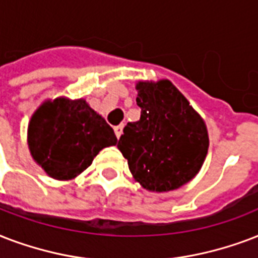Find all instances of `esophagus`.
<instances>
[{
    "label": "esophagus",
    "instance_id": "esophagus-1",
    "mask_svg": "<svg viewBox=\"0 0 258 258\" xmlns=\"http://www.w3.org/2000/svg\"><path fill=\"white\" fill-rule=\"evenodd\" d=\"M122 131H123V123H121V125H117V126L114 127V132H115V136H117V139H119V137H121V135H122Z\"/></svg>",
    "mask_w": 258,
    "mask_h": 258
}]
</instances>
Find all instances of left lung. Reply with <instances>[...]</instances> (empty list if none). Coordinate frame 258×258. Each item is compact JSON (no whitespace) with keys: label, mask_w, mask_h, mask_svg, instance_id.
<instances>
[{"label":"left lung","mask_w":258,"mask_h":258,"mask_svg":"<svg viewBox=\"0 0 258 258\" xmlns=\"http://www.w3.org/2000/svg\"><path fill=\"white\" fill-rule=\"evenodd\" d=\"M141 117L127 122L117 147L145 189L165 192L188 183L209 149L207 127L185 97L167 79L139 82Z\"/></svg>","instance_id":"left-lung-1"}]
</instances>
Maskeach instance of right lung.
I'll list each match as a JSON object with an SVG mask.
<instances>
[{"label": "right lung", "mask_w": 258, "mask_h": 258, "mask_svg": "<svg viewBox=\"0 0 258 258\" xmlns=\"http://www.w3.org/2000/svg\"><path fill=\"white\" fill-rule=\"evenodd\" d=\"M117 144L114 131L85 99L45 101L32 115L28 147L33 160L53 179L70 180Z\"/></svg>", "instance_id": "add662e5"}]
</instances>
